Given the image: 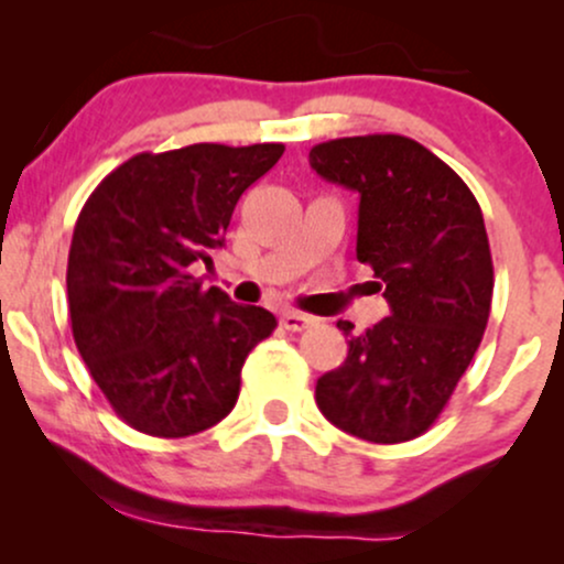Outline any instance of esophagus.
I'll list each match as a JSON object with an SVG mask.
<instances>
[{
  "label": "esophagus",
  "mask_w": 564,
  "mask_h": 564,
  "mask_svg": "<svg viewBox=\"0 0 564 564\" xmlns=\"http://www.w3.org/2000/svg\"><path fill=\"white\" fill-rule=\"evenodd\" d=\"M281 323H283V328H289V332H304V328L313 326L315 318L313 315L296 313V310H286V313L281 315Z\"/></svg>",
  "instance_id": "obj_1"
}]
</instances>
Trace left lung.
Wrapping results in <instances>:
<instances>
[{
    "label": "left lung",
    "mask_w": 564,
    "mask_h": 564,
    "mask_svg": "<svg viewBox=\"0 0 564 564\" xmlns=\"http://www.w3.org/2000/svg\"><path fill=\"white\" fill-rule=\"evenodd\" d=\"M310 166L360 196L358 262L379 278L390 315L315 384L321 413L368 443L424 435L475 358L488 326L494 260L471 191L435 153L403 134L315 145Z\"/></svg>",
    "instance_id": "8db88e82"
}]
</instances>
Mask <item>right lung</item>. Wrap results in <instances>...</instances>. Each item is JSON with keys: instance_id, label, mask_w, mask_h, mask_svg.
I'll list each match as a JSON object with an SVG mask.
<instances>
[{"instance_id": "1", "label": "right lung", "mask_w": 564, "mask_h": 564, "mask_svg": "<svg viewBox=\"0 0 564 564\" xmlns=\"http://www.w3.org/2000/svg\"><path fill=\"white\" fill-rule=\"evenodd\" d=\"M281 142L138 153L95 187L68 251L70 332L116 416L153 437L209 430L236 405L273 313L196 278Z\"/></svg>"}]
</instances>
